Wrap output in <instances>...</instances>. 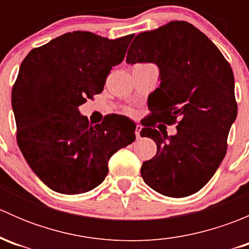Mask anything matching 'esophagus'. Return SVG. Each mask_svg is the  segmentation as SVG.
<instances>
[{
    "label": "esophagus",
    "mask_w": 249,
    "mask_h": 249,
    "mask_svg": "<svg viewBox=\"0 0 249 249\" xmlns=\"http://www.w3.org/2000/svg\"><path fill=\"white\" fill-rule=\"evenodd\" d=\"M141 130H142V126H141V125H136V131H135V134H136L137 139L141 137Z\"/></svg>",
    "instance_id": "1"
}]
</instances>
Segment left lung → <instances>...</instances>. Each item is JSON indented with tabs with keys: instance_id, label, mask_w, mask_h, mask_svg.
Here are the masks:
<instances>
[{
	"instance_id": "8db88e82",
	"label": "left lung",
	"mask_w": 249,
	"mask_h": 249,
	"mask_svg": "<svg viewBox=\"0 0 249 249\" xmlns=\"http://www.w3.org/2000/svg\"><path fill=\"white\" fill-rule=\"evenodd\" d=\"M126 62H153L161 80L152 94L150 122L141 131L158 148L157 155L141 167L143 180L165 196L195 194L224 159L228 135L237 115L229 62L205 34L187 21H170L141 32L129 48ZM157 121L177 122L178 134L167 137L152 129Z\"/></svg>"
}]
</instances>
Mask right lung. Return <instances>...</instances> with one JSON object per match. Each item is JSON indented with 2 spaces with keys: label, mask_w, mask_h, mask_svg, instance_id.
I'll return each instance as SVG.
<instances>
[{
  "label": "right lung",
  "mask_w": 249,
  "mask_h": 249,
  "mask_svg": "<svg viewBox=\"0 0 249 249\" xmlns=\"http://www.w3.org/2000/svg\"><path fill=\"white\" fill-rule=\"evenodd\" d=\"M135 35L108 39L74 31L32 49L12 90L17 140L37 177L61 194H83L101 184L108 160L135 141L124 115L91 125L78 107L104 90L113 66L124 60Z\"/></svg>",
  "instance_id": "add662e5"
}]
</instances>
